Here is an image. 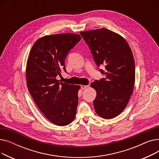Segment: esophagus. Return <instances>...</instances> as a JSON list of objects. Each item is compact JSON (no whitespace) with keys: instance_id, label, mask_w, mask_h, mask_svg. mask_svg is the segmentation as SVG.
<instances>
[{"instance_id":"1","label":"esophagus","mask_w":159,"mask_h":159,"mask_svg":"<svg viewBox=\"0 0 159 159\" xmlns=\"http://www.w3.org/2000/svg\"><path fill=\"white\" fill-rule=\"evenodd\" d=\"M88 86H84V85H82V86H80V88H81L82 89H85L88 88Z\"/></svg>"}]
</instances>
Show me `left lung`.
Returning a JSON list of instances; mask_svg holds the SVG:
<instances>
[{"label": "left lung", "mask_w": 159, "mask_h": 159, "mask_svg": "<svg viewBox=\"0 0 159 159\" xmlns=\"http://www.w3.org/2000/svg\"><path fill=\"white\" fill-rule=\"evenodd\" d=\"M105 78L95 80L91 86L97 91L93 101L96 113L112 119L126 107L135 83V61L128 43L117 33L106 28L80 32Z\"/></svg>", "instance_id": "obj_1"}]
</instances>
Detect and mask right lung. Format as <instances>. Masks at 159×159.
I'll return each mask as SVG.
<instances>
[{"label":"right lung","mask_w":159,"mask_h":159,"mask_svg":"<svg viewBox=\"0 0 159 159\" xmlns=\"http://www.w3.org/2000/svg\"><path fill=\"white\" fill-rule=\"evenodd\" d=\"M73 33L48 35L33 44L27 61L28 90L40 111L57 126H66L75 119L78 105V85L57 80L66 72L65 59L80 40Z\"/></svg>","instance_id":"right-lung-1"}]
</instances>
